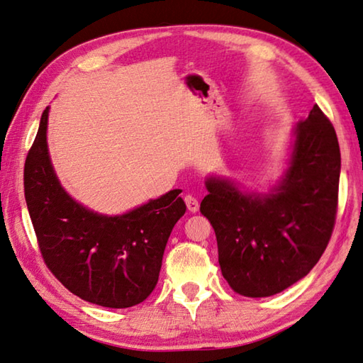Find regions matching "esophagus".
Wrapping results in <instances>:
<instances>
[{
    "label": "esophagus",
    "instance_id": "esophagus-1",
    "mask_svg": "<svg viewBox=\"0 0 363 363\" xmlns=\"http://www.w3.org/2000/svg\"><path fill=\"white\" fill-rule=\"evenodd\" d=\"M184 202H186V206H188V210L191 213H197L199 211V206H201V203H199V201H197L194 196H191V194L184 196Z\"/></svg>",
    "mask_w": 363,
    "mask_h": 363
}]
</instances>
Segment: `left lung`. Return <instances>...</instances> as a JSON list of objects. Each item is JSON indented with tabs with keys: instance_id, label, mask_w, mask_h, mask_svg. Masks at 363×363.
<instances>
[{
	"instance_id": "left-lung-1",
	"label": "left lung",
	"mask_w": 363,
	"mask_h": 363,
	"mask_svg": "<svg viewBox=\"0 0 363 363\" xmlns=\"http://www.w3.org/2000/svg\"><path fill=\"white\" fill-rule=\"evenodd\" d=\"M284 161L268 191L224 175L205 179L201 213L216 233L220 271L247 298H268L306 277L335 224L342 160L335 130L316 105L296 123Z\"/></svg>"
}]
</instances>
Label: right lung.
I'll return each mask as SVG.
<instances>
[{
    "label": "right lung",
    "mask_w": 363,
    "mask_h": 363,
    "mask_svg": "<svg viewBox=\"0 0 363 363\" xmlns=\"http://www.w3.org/2000/svg\"><path fill=\"white\" fill-rule=\"evenodd\" d=\"M50 106L25 162V199L43 260L78 298L127 308L149 298L158 282L169 236L186 205L172 189L122 214H101L75 201L50 158Z\"/></svg>",
    "instance_id": "add662e5"
}]
</instances>
